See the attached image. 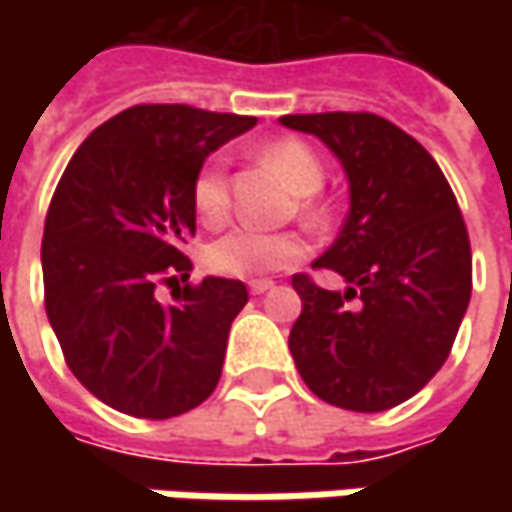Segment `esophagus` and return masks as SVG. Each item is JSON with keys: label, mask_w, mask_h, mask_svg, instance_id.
I'll use <instances>...</instances> for the list:
<instances>
[{"label": "esophagus", "mask_w": 512, "mask_h": 512, "mask_svg": "<svg viewBox=\"0 0 512 512\" xmlns=\"http://www.w3.org/2000/svg\"><path fill=\"white\" fill-rule=\"evenodd\" d=\"M267 290H273V282H270V279H256V282H250V293H253V296H262Z\"/></svg>", "instance_id": "esophagus-1"}]
</instances>
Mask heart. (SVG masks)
Returning a JSON list of instances; mask_svg holds the SVG:
<instances>
[{
	"mask_svg": "<svg viewBox=\"0 0 512 512\" xmlns=\"http://www.w3.org/2000/svg\"><path fill=\"white\" fill-rule=\"evenodd\" d=\"M262 159L273 168L293 193L313 196L325 185V168L319 156L299 139H282L267 145ZM193 207L207 225H216L227 216L230 207V179L225 159H210L193 179ZM305 256V245L293 233H267L256 227H230L205 247V267L227 279H259L296 265Z\"/></svg>",
	"mask_w": 512,
	"mask_h": 512,
	"instance_id": "heart-1",
	"label": "heart"
}]
</instances>
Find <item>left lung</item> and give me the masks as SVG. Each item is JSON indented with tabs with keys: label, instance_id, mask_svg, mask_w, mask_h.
Wrapping results in <instances>:
<instances>
[{
	"label": "left lung",
	"instance_id": "8db88e82",
	"mask_svg": "<svg viewBox=\"0 0 512 512\" xmlns=\"http://www.w3.org/2000/svg\"><path fill=\"white\" fill-rule=\"evenodd\" d=\"M279 122L322 139L350 185L342 230L313 262L347 287L293 276L302 299L287 339L296 370L322 402L390 410L442 370L470 305L462 210L436 159L376 113H293Z\"/></svg>",
	"mask_w": 512,
	"mask_h": 512
}]
</instances>
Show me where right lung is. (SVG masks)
Wrapping results in <instances>:
<instances>
[{
	"mask_svg": "<svg viewBox=\"0 0 512 512\" xmlns=\"http://www.w3.org/2000/svg\"><path fill=\"white\" fill-rule=\"evenodd\" d=\"M256 116L136 105L90 133L62 173L42 236L50 327L73 376L119 413L170 419L216 390L236 279H190L193 179ZM171 302H158V285Z\"/></svg>",
	"mask_w": 512,
	"mask_h": 512,
	"instance_id": "right-lung-1",
	"label": "right lung"
}]
</instances>
